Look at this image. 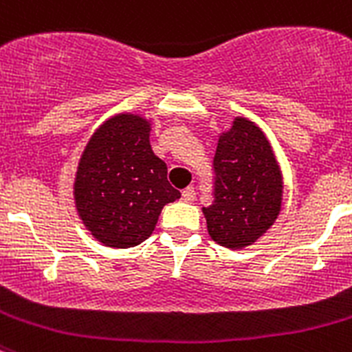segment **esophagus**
<instances>
[{
  "instance_id": "1",
  "label": "esophagus",
  "mask_w": 352,
  "mask_h": 352,
  "mask_svg": "<svg viewBox=\"0 0 352 352\" xmlns=\"http://www.w3.org/2000/svg\"><path fill=\"white\" fill-rule=\"evenodd\" d=\"M182 199L185 201V203H194V199H195L194 188H192V186H186L185 190L182 192Z\"/></svg>"
}]
</instances>
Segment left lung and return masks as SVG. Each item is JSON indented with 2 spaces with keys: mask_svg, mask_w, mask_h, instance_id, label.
<instances>
[{
  "mask_svg": "<svg viewBox=\"0 0 352 352\" xmlns=\"http://www.w3.org/2000/svg\"><path fill=\"white\" fill-rule=\"evenodd\" d=\"M211 206L203 208L211 239L226 248L256 243L282 208V173L263 130L247 118H234L219 139L213 158Z\"/></svg>",
  "mask_w": 352,
  "mask_h": 352,
  "instance_id": "1",
  "label": "left lung"
}]
</instances>
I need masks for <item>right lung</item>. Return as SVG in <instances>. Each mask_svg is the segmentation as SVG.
Here are the masks:
<instances>
[{"mask_svg":"<svg viewBox=\"0 0 352 352\" xmlns=\"http://www.w3.org/2000/svg\"><path fill=\"white\" fill-rule=\"evenodd\" d=\"M151 123L139 114L104 121L80 155L74 199L80 220L105 247L129 248L151 236L162 208L182 197L166 162L149 144Z\"/></svg>","mask_w":352,"mask_h":352,"instance_id":"1","label":"right lung"}]
</instances>
